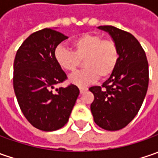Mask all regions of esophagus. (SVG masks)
<instances>
[{
    "label": "esophagus",
    "mask_w": 158,
    "mask_h": 158,
    "mask_svg": "<svg viewBox=\"0 0 158 158\" xmlns=\"http://www.w3.org/2000/svg\"><path fill=\"white\" fill-rule=\"evenodd\" d=\"M79 89H80L81 94H82V93H84L85 91H87V90H88V88H87V87H82V86H80V87H79Z\"/></svg>",
    "instance_id": "1"
}]
</instances>
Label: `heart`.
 Returning a JSON list of instances; mask_svg holds the SVG:
<instances>
[{
    "instance_id": "heart-1",
    "label": "heart",
    "mask_w": 158,
    "mask_h": 158,
    "mask_svg": "<svg viewBox=\"0 0 158 158\" xmlns=\"http://www.w3.org/2000/svg\"><path fill=\"white\" fill-rule=\"evenodd\" d=\"M72 50L58 46L54 58L62 69L72 72L83 60L84 69L69 76V81L76 85H87L97 81L99 76L107 78L118 65L119 52L117 44L112 40H103L97 34H82L71 43Z\"/></svg>"
}]
</instances>
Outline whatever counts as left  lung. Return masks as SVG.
<instances>
[{
  "label": "left lung",
  "mask_w": 158,
  "mask_h": 158,
  "mask_svg": "<svg viewBox=\"0 0 158 158\" xmlns=\"http://www.w3.org/2000/svg\"><path fill=\"white\" fill-rule=\"evenodd\" d=\"M117 44L119 60L114 72L100 86L89 89L94 95L90 110L98 127L119 130L135 117L149 85V64L139 41L129 32L111 25L98 26Z\"/></svg>",
  "instance_id": "1"
}]
</instances>
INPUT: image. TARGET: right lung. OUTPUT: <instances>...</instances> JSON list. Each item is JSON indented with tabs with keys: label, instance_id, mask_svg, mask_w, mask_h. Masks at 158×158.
Instances as JSON below:
<instances>
[{
	"label": "right lung",
	"instance_id": "obj_1",
	"mask_svg": "<svg viewBox=\"0 0 158 158\" xmlns=\"http://www.w3.org/2000/svg\"><path fill=\"white\" fill-rule=\"evenodd\" d=\"M68 37L52 29L31 34L17 50L13 85L24 117L34 127L54 131L67 124L80 93L74 84L54 86L67 79L54 58L57 46Z\"/></svg>",
	"mask_w": 158,
	"mask_h": 158
}]
</instances>
